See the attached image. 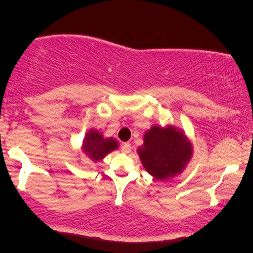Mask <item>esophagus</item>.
Listing matches in <instances>:
<instances>
[{
	"label": "esophagus",
	"mask_w": 253,
	"mask_h": 253,
	"mask_svg": "<svg viewBox=\"0 0 253 253\" xmlns=\"http://www.w3.org/2000/svg\"><path fill=\"white\" fill-rule=\"evenodd\" d=\"M121 151H122L123 153H130V152H131V145L129 143H124L122 146H121Z\"/></svg>",
	"instance_id": "obj_1"
}]
</instances>
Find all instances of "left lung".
<instances>
[{"mask_svg": "<svg viewBox=\"0 0 253 253\" xmlns=\"http://www.w3.org/2000/svg\"><path fill=\"white\" fill-rule=\"evenodd\" d=\"M137 152L148 174L164 181L184 170L191 160L193 147L183 130L174 126H153L145 132L144 144Z\"/></svg>", "mask_w": 253, "mask_h": 253, "instance_id": "left-lung-1", "label": "left lung"}]
</instances>
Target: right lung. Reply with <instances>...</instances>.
Returning a JSON list of instances; mask_svg holds the SVG:
<instances>
[{
  "instance_id": "add662e5",
  "label": "right lung",
  "mask_w": 253,
  "mask_h": 253,
  "mask_svg": "<svg viewBox=\"0 0 253 253\" xmlns=\"http://www.w3.org/2000/svg\"><path fill=\"white\" fill-rule=\"evenodd\" d=\"M119 148V141L115 138H105L98 130L89 129L83 140L82 152L93 162L101 161L107 154Z\"/></svg>"
}]
</instances>
